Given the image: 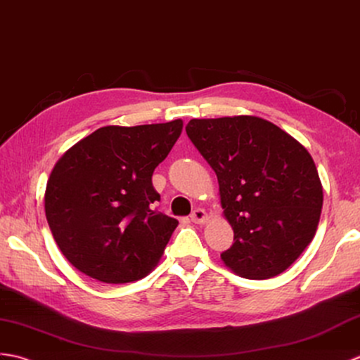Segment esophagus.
<instances>
[{"instance_id": "esophagus-1", "label": "esophagus", "mask_w": 360, "mask_h": 360, "mask_svg": "<svg viewBox=\"0 0 360 360\" xmlns=\"http://www.w3.org/2000/svg\"><path fill=\"white\" fill-rule=\"evenodd\" d=\"M191 220H193L194 223H200V225H203V223L210 220V217H207L205 210H202V207H197V210H194L193 214H191Z\"/></svg>"}]
</instances>
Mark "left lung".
Instances as JSON below:
<instances>
[{
    "instance_id": "obj_1",
    "label": "left lung",
    "mask_w": 360,
    "mask_h": 360,
    "mask_svg": "<svg viewBox=\"0 0 360 360\" xmlns=\"http://www.w3.org/2000/svg\"><path fill=\"white\" fill-rule=\"evenodd\" d=\"M186 134L214 169L220 205L234 231L221 260L237 276H278L313 240L323 189L305 146L252 115L194 118Z\"/></svg>"
}]
</instances>
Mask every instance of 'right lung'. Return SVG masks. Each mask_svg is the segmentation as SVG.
Listing matches in <instances>:
<instances>
[{
  "label": "right lung",
  "instance_id": "obj_1",
  "mask_svg": "<svg viewBox=\"0 0 360 360\" xmlns=\"http://www.w3.org/2000/svg\"><path fill=\"white\" fill-rule=\"evenodd\" d=\"M181 120L100 127L68 149L47 180L44 211L63 255L105 283L143 278L179 221L153 210V174L180 137Z\"/></svg>",
  "mask_w": 360,
  "mask_h": 360
}]
</instances>
